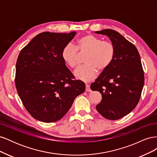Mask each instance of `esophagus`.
I'll return each mask as SVG.
<instances>
[{"mask_svg":"<svg viewBox=\"0 0 157 157\" xmlns=\"http://www.w3.org/2000/svg\"><path fill=\"white\" fill-rule=\"evenodd\" d=\"M86 92H90L91 91V89L90 88V85L89 84H86Z\"/></svg>","mask_w":157,"mask_h":157,"instance_id":"34e87169","label":"esophagus"}]
</instances>
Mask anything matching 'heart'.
I'll use <instances>...</instances> for the list:
<instances>
[{
	"instance_id": "1",
	"label": "heart",
	"mask_w": 157,
	"mask_h": 157,
	"mask_svg": "<svg viewBox=\"0 0 157 157\" xmlns=\"http://www.w3.org/2000/svg\"><path fill=\"white\" fill-rule=\"evenodd\" d=\"M87 54L84 63L86 64L75 72V77L84 82L93 80L97 71L102 72L106 70L115 56V47L110 42L103 41L100 38L92 35H85L80 37L75 42V46H65L61 56L69 67L77 68L79 65L78 54Z\"/></svg>"
}]
</instances>
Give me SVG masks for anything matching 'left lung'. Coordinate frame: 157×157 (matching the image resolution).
I'll list each match as a JSON object with an SVG mask.
<instances>
[{
	"instance_id": "obj_1",
	"label": "left lung",
	"mask_w": 157,
	"mask_h": 157,
	"mask_svg": "<svg viewBox=\"0 0 157 157\" xmlns=\"http://www.w3.org/2000/svg\"><path fill=\"white\" fill-rule=\"evenodd\" d=\"M107 36L115 47L110 66L90 85L102 96L96 105L99 113L109 120L126 116L138 103L144 84V73L136 47L119 33L112 29L95 32Z\"/></svg>"
}]
</instances>
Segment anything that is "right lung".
Masks as SVG:
<instances>
[{"label": "right lung", "instance_id": "1", "mask_svg": "<svg viewBox=\"0 0 157 157\" xmlns=\"http://www.w3.org/2000/svg\"><path fill=\"white\" fill-rule=\"evenodd\" d=\"M76 32H44L23 48L16 62L15 83L19 96L30 115L44 122L61 119L85 84L73 80L61 52Z\"/></svg>", "mask_w": 157, "mask_h": 157}]
</instances>
